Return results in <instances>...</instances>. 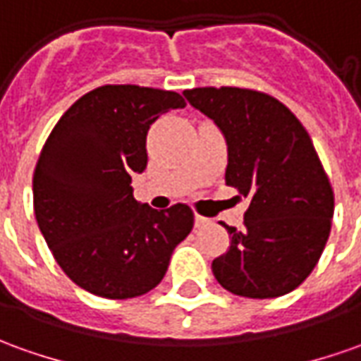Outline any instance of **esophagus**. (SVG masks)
I'll use <instances>...</instances> for the list:
<instances>
[{
  "label": "esophagus",
  "mask_w": 361,
  "mask_h": 361,
  "mask_svg": "<svg viewBox=\"0 0 361 361\" xmlns=\"http://www.w3.org/2000/svg\"><path fill=\"white\" fill-rule=\"evenodd\" d=\"M209 219H207V217H201V215H195V227H197V229H203V227H207V225H209Z\"/></svg>",
  "instance_id": "1"
}]
</instances>
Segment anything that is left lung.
Listing matches in <instances>:
<instances>
[{"instance_id": "left-lung-1", "label": "left lung", "mask_w": 361, "mask_h": 361, "mask_svg": "<svg viewBox=\"0 0 361 361\" xmlns=\"http://www.w3.org/2000/svg\"><path fill=\"white\" fill-rule=\"evenodd\" d=\"M221 130L225 183L249 197L245 225L212 263L225 290L274 298L294 290L318 263L332 227L334 191L308 132L276 98L249 88L185 90Z\"/></svg>"}]
</instances>
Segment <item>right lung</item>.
Here are the masks:
<instances>
[{"mask_svg": "<svg viewBox=\"0 0 361 361\" xmlns=\"http://www.w3.org/2000/svg\"><path fill=\"white\" fill-rule=\"evenodd\" d=\"M183 106L171 90L106 85L78 98L47 138L33 173L37 225L59 267L88 293H149L190 235L188 205L152 209L130 185L146 170L149 126Z\"/></svg>", "mask_w": 361, "mask_h": 361, "instance_id": "obj_1", "label": "right lung"}]
</instances>
